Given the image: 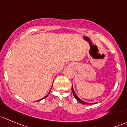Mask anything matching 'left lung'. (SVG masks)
I'll return each mask as SVG.
<instances>
[{
    "label": "left lung",
    "instance_id": "8db88e82",
    "mask_svg": "<svg viewBox=\"0 0 127 127\" xmlns=\"http://www.w3.org/2000/svg\"><path fill=\"white\" fill-rule=\"evenodd\" d=\"M72 92L73 95H74V97H75V98L77 99V101H78L79 102V103H82V104H88L87 103H85V102H84V101H82V99H80V98H79V97H78V96L77 95L76 93H75V92H74V87H73V85H72ZM95 103H94V104H95ZM92 104H93V103H92Z\"/></svg>",
    "mask_w": 127,
    "mask_h": 127
}]
</instances>
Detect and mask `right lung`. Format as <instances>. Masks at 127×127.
I'll use <instances>...</instances> for the list:
<instances>
[{
	"mask_svg": "<svg viewBox=\"0 0 127 127\" xmlns=\"http://www.w3.org/2000/svg\"><path fill=\"white\" fill-rule=\"evenodd\" d=\"M51 89H52V88H51ZM51 89H50V90H51ZM50 90L49 93H50ZM49 93H48V94H47V95H46V96H45V97H43V98H42V99H39V100L37 101H41V100H42V99H44V98H46V97H47V96H48V94H49Z\"/></svg>",
	"mask_w": 127,
	"mask_h": 127,
	"instance_id": "1",
	"label": "right lung"
}]
</instances>
